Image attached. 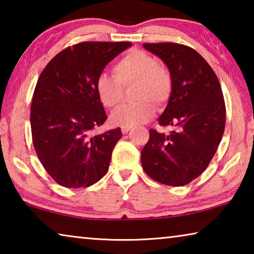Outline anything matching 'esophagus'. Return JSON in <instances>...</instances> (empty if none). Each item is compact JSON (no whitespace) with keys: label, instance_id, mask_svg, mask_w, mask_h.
<instances>
[{"label":"esophagus","instance_id":"obj_1","mask_svg":"<svg viewBox=\"0 0 254 254\" xmlns=\"http://www.w3.org/2000/svg\"><path fill=\"white\" fill-rule=\"evenodd\" d=\"M131 128H132V127H121V130H122V133H123V134H127V133L128 131H130Z\"/></svg>","mask_w":254,"mask_h":254}]
</instances>
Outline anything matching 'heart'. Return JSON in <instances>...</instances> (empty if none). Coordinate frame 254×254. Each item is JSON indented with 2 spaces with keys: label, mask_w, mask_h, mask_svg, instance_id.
Wrapping results in <instances>:
<instances>
[{
  "label": "heart",
  "mask_w": 254,
  "mask_h": 254,
  "mask_svg": "<svg viewBox=\"0 0 254 254\" xmlns=\"http://www.w3.org/2000/svg\"><path fill=\"white\" fill-rule=\"evenodd\" d=\"M115 76L103 72L97 77L96 91L103 105L117 107L122 101L123 86L135 84L134 98L139 102L119 107L111 115L112 123L133 127L147 122L153 114V104L161 105L171 92V77L158 60L142 50H131L114 66Z\"/></svg>",
  "instance_id": "obj_1"
}]
</instances>
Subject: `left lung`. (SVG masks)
Returning <instances> with one entry per match:
<instances>
[{
    "instance_id": "1",
    "label": "left lung",
    "mask_w": 254,
    "mask_h": 254,
    "mask_svg": "<svg viewBox=\"0 0 254 254\" xmlns=\"http://www.w3.org/2000/svg\"><path fill=\"white\" fill-rule=\"evenodd\" d=\"M143 48L168 67L171 92L160 126L169 134L149 131L141 162L149 177L168 186H184L207 168L225 127V103L217 76L196 50L163 42Z\"/></svg>"
}]
</instances>
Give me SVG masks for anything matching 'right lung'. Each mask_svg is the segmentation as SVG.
<instances>
[{
	"label": "right lung",
	"mask_w": 254,
	"mask_h": 254,
	"mask_svg": "<svg viewBox=\"0 0 254 254\" xmlns=\"http://www.w3.org/2000/svg\"><path fill=\"white\" fill-rule=\"evenodd\" d=\"M131 42H81L56 55L42 70L31 103L33 147L56 183L88 187L109 170L122 137L117 127L93 134L106 114L96 91L97 77Z\"/></svg>",
	"instance_id": "1"
}]
</instances>
